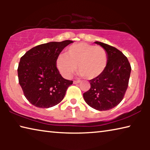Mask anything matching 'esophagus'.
Returning <instances> with one entry per match:
<instances>
[{
  "instance_id": "obj_1",
  "label": "esophagus",
  "mask_w": 150,
  "mask_h": 150,
  "mask_svg": "<svg viewBox=\"0 0 150 150\" xmlns=\"http://www.w3.org/2000/svg\"><path fill=\"white\" fill-rule=\"evenodd\" d=\"M81 82L80 80H77V81H73V83L74 84H77V83H79Z\"/></svg>"
}]
</instances>
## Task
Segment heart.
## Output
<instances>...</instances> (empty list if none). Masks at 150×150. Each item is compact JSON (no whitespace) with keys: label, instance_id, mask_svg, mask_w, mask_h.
Returning a JSON list of instances; mask_svg holds the SVG:
<instances>
[{"label":"heart","instance_id":"b5f03b06","mask_svg":"<svg viewBox=\"0 0 150 150\" xmlns=\"http://www.w3.org/2000/svg\"><path fill=\"white\" fill-rule=\"evenodd\" d=\"M107 62V53L103 47L80 42L71 45L67 54H60L56 59V66L63 77L69 78L77 65L79 75L93 79L102 74Z\"/></svg>","mask_w":150,"mask_h":150}]
</instances>
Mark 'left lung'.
I'll return each instance as SVG.
<instances>
[{
    "instance_id": "1",
    "label": "left lung",
    "mask_w": 150,
    "mask_h": 150,
    "mask_svg": "<svg viewBox=\"0 0 150 150\" xmlns=\"http://www.w3.org/2000/svg\"><path fill=\"white\" fill-rule=\"evenodd\" d=\"M106 50V67L98 77L89 81L91 88L83 93L88 105L97 110H108L120 103L127 90L131 66L122 52L106 44L95 42Z\"/></svg>"
}]
</instances>
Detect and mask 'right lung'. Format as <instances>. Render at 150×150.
<instances>
[{
    "instance_id": "1",
    "label": "right lung",
    "mask_w": 150,
    "mask_h": 150,
    "mask_svg": "<svg viewBox=\"0 0 150 150\" xmlns=\"http://www.w3.org/2000/svg\"><path fill=\"white\" fill-rule=\"evenodd\" d=\"M73 42L65 40L37 45L20 58L18 67L19 84L32 105L50 108L63 99L73 81L61 75L56 59L62 51Z\"/></svg>"
}]
</instances>
